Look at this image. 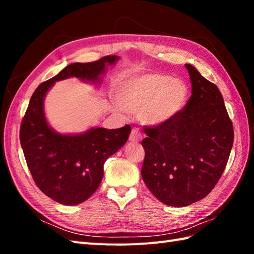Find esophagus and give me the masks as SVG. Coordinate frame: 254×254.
<instances>
[{
	"label": "esophagus",
	"mask_w": 254,
	"mask_h": 254,
	"mask_svg": "<svg viewBox=\"0 0 254 254\" xmlns=\"http://www.w3.org/2000/svg\"><path fill=\"white\" fill-rule=\"evenodd\" d=\"M142 139V134L139 132L136 127H134L133 130L131 131L130 134V137H128V141L132 142V143H137Z\"/></svg>",
	"instance_id": "obj_1"
}]
</instances>
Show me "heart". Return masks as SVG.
Listing matches in <instances>:
<instances>
[{
	"instance_id": "obj_1",
	"label": "heart",
	"mask_w": 254,
	"mask_h": 254,
	"mask_svg": "<svg viewBox=\"0 0 254 254\" xmlns=\"http://www.w3.org/2000/svg\"><path fill=\"white\" fill-rule=\"evenodd\" d=\"M188 95V86L183 80L160 73L127 75L117 87V98L122 109L141 113L143 120L152 126L174 120L185 108Z\"/></svg>"
}]
</instances>
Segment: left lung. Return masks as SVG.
I'll return each mask as SVG.
<instances>
[{"label": "left lung", "instance_id": "1", "mask_svg": "<svg viewBox=\"0 0 254 254\" xmlns=\"http://www.w3.org/2000/svg\"><path fill=\"white\" fill-rule=\"evenodd\" d=\"M192 95L168 123L145 127L141 175L160 202L182 207L204 198L227 165L234 127L217 86L186 64Z\"/></svg>", "mask_w": 254, "mask_h": 254}]
</instances>
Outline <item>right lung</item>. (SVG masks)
Wrapping results in <instances>:
<instances>
[{
	"label": "right lung",
	"mask_w": 254,
	"mask_h": 254,
	"mask_svg": "<svg viewBox=\"0 0 254 254\" xmlns=\"http://www.w3.org/2000/svg\"><path fill=\"white\" fill-rule=\"evenodd\" d=\"M119 57L107 56L89 63H72L38 86L21 121L19 138L32 179L47 196L60 204L77 205L100 186L104 164L127 143L131 127L107 130L91 127L79 134H60L48 124L45 97L58 80L77 77L100 83L106 68Z\"/></svg>",
	"instance_id": "1"
}]
</instances>
